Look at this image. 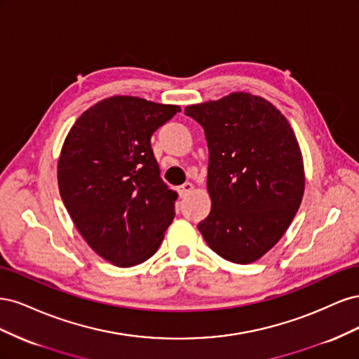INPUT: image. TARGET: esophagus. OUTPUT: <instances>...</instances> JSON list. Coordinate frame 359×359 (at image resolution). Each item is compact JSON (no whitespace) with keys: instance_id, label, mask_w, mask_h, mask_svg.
<instances>
[{"instance_id":"34e87169","label":"esophagus","mask_w":359,"mask_h":359,"mask_svg":"<svg viewBox=\"0 0 359 359\" xmlns=\"http://www.w3.org/2000/svg\"><path fill=\"white\" fill-rule=\"evenodd\" d=\"M193 190H194V186L191 182H184L182 186L178 187V193H180L181 198H186L187 194H190Z\"/></svg>"}]
</instances>
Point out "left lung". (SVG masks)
Here are the masks:
<instances>
[{
	"label": "left lung",
	"mask_w": 359,
	"mask_h": 359,
	"mask_svg": "<svg viewBox=\"0 0 359 359\" xmlns=\"http://www.w3.org/2000/svg\"><path fill=\"white\" fill-rule=\"evenodd\" d=\"M208 142L211 211L198 224L212 252L252 264L269 252L295 217L306 186L295 133L264 97L231 93L186 107Z\"/></svg>",
	"instance_id": "left-lung-1"
}]
</instances>
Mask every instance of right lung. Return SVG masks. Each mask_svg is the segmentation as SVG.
Segmentation results:
<instances>
[{"mask_svg": "<svg viewBox=\"0 0 359 359\" xmlns=\"http://www.w3.org/2000/svg\"><path fill=\"white\" fill-rule=\"evenodd\" d=\"M180 111L133 95L107 97L76 119L64 140L61 199L86 244L116 266L153 256L175 217L178 194L160 178L151 136Z\"/></svg>", "mask_w": 359, "mask_h": 359, "instance_id": "add662e5", "label": "right lung"}]
</instances>
